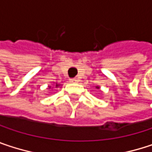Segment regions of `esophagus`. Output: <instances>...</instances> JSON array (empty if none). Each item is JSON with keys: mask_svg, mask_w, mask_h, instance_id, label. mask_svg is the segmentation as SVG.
<instances>
[{"mask_svg": "<svg viewBox=\"0 0 152 152\" xmlns=\"http://www.w3.org/2000/svg\"><path fill=\"white\" fill-rule=\"evenodd\" d=\"M69 81H70L71 83H78V81H79V80H78L77 78H71Z\"/></svg>", "mask_w": 152, "mask_h": 152, "instance_id": "esophagus-1", "label": "esophagus"}]
</instances>
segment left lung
Wrapping results in <instances>:
<instances>
[{"instance_id":"1","label":"left lung","mask_w":152,"mask_h":152,"mask_svg":"<svg viewBox=\"0 0 152 152\" xmlns=\"http://www.w3.org/2000/svg\"><path fill=\"white\" fill-rule=\"evenodd\" d=\"M96 89H99V87H96Z\"/></svg>"}]
</instances>
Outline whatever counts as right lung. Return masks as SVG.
Masks as SVG:
<instances>
[{"label": "right lung", "instance_id": "obj_1", "mask_svg": "<svg viewBox=\"0 0 152 152\" xmlns=\"http://www.w3.org/2000/svg\"><path fill=\"white\" fill-rule=\"evenodd\" d=\"M58 86H59V84H56V88H57ZM49 89H50V88H49Z\"/></svg>", "mask_w": 152, "mask_h": 152}]
</instances>
